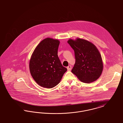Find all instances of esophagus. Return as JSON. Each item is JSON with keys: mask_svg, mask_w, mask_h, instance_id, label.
I'll use <instances>...</instances> for the list:
<instances>
[{"mask_svg": "<svg viewBox=\"0 0 123 123\" xmlns=\"http://www.w3.org/2000/svg\"><path fill=\"white\" fill-rule=\"evenodd\" d=\"M71 65H69L68 67H67V69L68 71H70L71 70Z\"/></svg>", "mask_w": 123, "mask_h": 123, "instance_id": "esophagus-1", "label": "esophagus"}]
</instances>
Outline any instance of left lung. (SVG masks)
<instances>
[{
  "label": "left lung",
  "mask_w": 123,
  "mask_h": 123,
  "mask_svg": "<svg viewBox=\"0 0 123 123\" xmlns=\"http://www.w3.org/2000/svg\"><path fill=\"white\" fill-rule=\"evenodd\" d=\"M68 43L74 50L75 59L71 72L84 83L97 80L101 74L103 65L101 55L96 46L80 38L70 39Z\"/></svg>",
  "instance_id": "obj_1"
}]
</instances>
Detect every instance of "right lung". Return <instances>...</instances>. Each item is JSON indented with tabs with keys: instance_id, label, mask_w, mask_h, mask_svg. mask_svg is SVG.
Here are the masks:
<instances>
[{
	"instance_id": "right-lung-1",
	"label": "right lung",
	"mask_w": 123,
	"mask_h": 123,
	"mask_svg": "<svg viewBox=\"0 0 123 123\" xmlns=\"http://www.w3.org/2000/svg\"><path fill=\"white\" fill-rule=\"evenodd\" d=\"M59 44L58 40L47 38L40 43L33 53L30 70L34 80L42 87L55 86L67 71L58 56Z\"/></svg>"
}]
</instances>
